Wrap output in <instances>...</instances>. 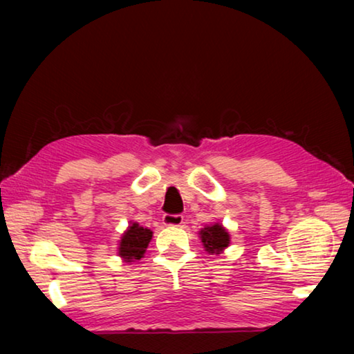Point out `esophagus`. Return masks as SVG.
<instances>
[{
    "mask_svg": "<svg viewBox=\"0 0 354 354\" xmlns=\"http://www.w3.org/2000/svg\"><path fill=\"white\" fill-rule=\"evenodd\" d=\"M162 223L165 226H181L184 223V217L179 214H165L162 217Z\"/></svg>",
    "mask_w": 354,
    "mask_h": 354,
    "instance_id": "esophagus-1",
    "label": "esophagus"
}]
</instances>
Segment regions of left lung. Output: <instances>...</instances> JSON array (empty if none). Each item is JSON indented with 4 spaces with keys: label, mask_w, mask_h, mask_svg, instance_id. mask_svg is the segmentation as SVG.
I'll use <instances>...</instances> for the list:
<instances>
[{
    "label": "left lung",
    "mask_w": 354,
    "mask_h": 354,
    "mask_svg": "<svg viewBox=\"0 0 354 354\" xmlns=\"http://www.w3.org/2000/svg\"><path fill=\"white\" fill-rule=\"evenodd\" d=\"M200 239L209 254H220L226 247H230V232H227L223 225L214 223L205 226L200 231Z\"/></svg>",
    "instance_id": "left-lung-1"
}]
</instances>
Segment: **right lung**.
Masks as SVG:
<instances>
[{
  "label": "right lung",
  "mask_w": 354,
  "mask_h": 354,
  "mask_svg": "<svg viewBox=\"0 0 354 354\" xmlns=\"http://www.w3.org/2000/svg\"><path fill=\"white\" fill-rule=\"evenodd\" d=\"M151 237V230L143 227L139 223H131L128 230L123 232L122 241H120L118 256L123 257L124 262H134L136 259H142Z\"/></svg>",
  "instance_id": "right-lung-1"
}]
</instances>
